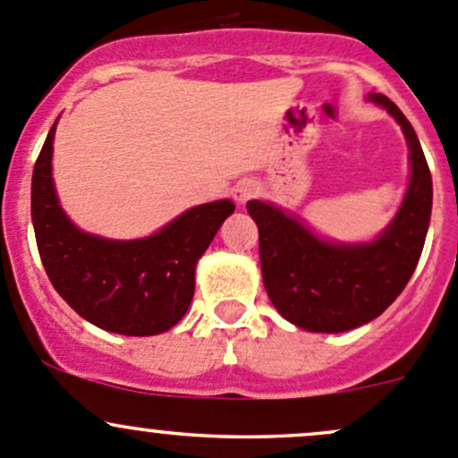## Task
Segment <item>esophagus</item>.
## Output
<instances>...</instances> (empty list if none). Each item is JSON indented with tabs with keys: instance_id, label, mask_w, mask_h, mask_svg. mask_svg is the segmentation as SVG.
<instances>
[{
	"instance_id": "1",
	"label": "esophagus",
	"mask_w": 458,
	"mask_h": 458,
	"mask_svg": "<svg viewBox=\"0 0 458 458\" xmlns=\"http://www.w3.org/2000/svg\"><path fill=\"white\" fill-rule=\"evenodd\" d=\"M257 192H259V186L254 184L252 180H243V182H239L237 186H234L233 197H234V201H237V204H245V201L252 199Z\"/></svg>"
}]
</instances>
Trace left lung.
<instances>
[{
	"label": "left lung",
	"mask_w": 458,
	"mask_h": 458,
	"mask_svg": "<svg viewBox=\"0 0 458 458\" xmlns=\"http://www.w3.org/2000/svg\"><path fill=\"white\" fill-rule=\"evenodd\" d=\"M402 124L411 148V184L397 215L375 242L340 245L318 239L266 201H248L259 225L263 285L278 314L318 334L367 325L403 292L420 263L432 210V175L417 133L397 105L370 94Z\"/></svg>",
	"instance_id": "left-lung-1"
}]
</instances>
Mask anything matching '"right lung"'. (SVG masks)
<instances>
[{
	"label": "right lung",
	"instance_id": "right-lung-1",
	"mask_svg": "<svg viewBox=\"0 0 458 458\" xmlns=\"http://www.w3.org/2000/svg\"><path fill=\"white\" fill-rule=\"evenodd\" d=\"M55 129L56 123L32 171V224L47 278L76 314L100 329L123 335L168 331L189 310L197 261L234 204L195 206L136 242L83 233L65 216L52 182Z\"/></svg>",
	"mask_w": 458,
	"mask_h": 458
}]
</instances>
